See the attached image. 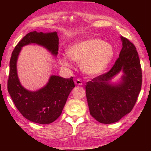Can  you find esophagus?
Masks as SVG:
<instances>
[{"label":"esophagus","mask_w":151,"mask_h":151,"mask_svg":"<svg viewBox=\"0 0 151 151\" xmlns=\"http://www.w3.org/2000/svg\"><path fill=\"white\" fill-rule=\"evenodd\" d=\"M74 82H75V84H76V85H82V84L81 80H80V79H76Z\"/></svg>","instance_id":"obj_1"}]
</instances>
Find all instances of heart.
Masks as SVG:
<instances>
[{"label": "heart", "instance_id": "b5f03b06", "mask_svg": "<svg viewBox=\"0 0 151 151\" xmlns=\"http://www.w3.org/2000/svg\"><path fill=\"white\" fill-rule=\"evenodd\" d=\"M67 53L71 60L80 63V68L84 73L97 75L104 71L111 63L115 51L111 43L100 39L90 38L70 45ZM59 62L64 67H71L67 57L61 56Z\"/></svg>", "mask_w": 151, "mask_h": 151}]
</instances>
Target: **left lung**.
Here are the masks:
<instances>
[{
  "label": "left lung",
  "mask_w": 151,
  "mask_h": 151,
  "mask_svg": "<svg viewBox=\"0 0 151 151\" xmlns=\"http://www.w3.org/2000/svg\"><path fill=\"white\" fill-rule=\"evenodd\" d=\"M122 48L110 71L93 78L86 85L90 114L102 124L118 122L133 109L142 87L139 55L133 43L120 36ZM122 72L117 83L112 79Z\"/></svg>",
  "instance_id": "1"
}]
</instances>
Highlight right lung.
Segmentation results:
<instances>
[{
  "mask_svg": "<svg viewBox=\"0 0 151 151\" xmlns=\"http://www.w3.org/2000/svg\"><path fill=\"white\" fill-rule=\"evenodd\" d=\"M58 41L56 32H31L18 42L12 53L7 82L8 92L20 113L32 122L47 124L58 118L75 84L73 77L66 79L52 75L46 85L40 89L35 91L26 89L20 83L18 76V55L22 47L35 44L44 47L51 55L56 56Z\"/></svg>",
  "mask_w": 151,
  "mask_h": 151,
  "instance_id": "add662e5",
  "label": "right lung"
}]
</instances>
